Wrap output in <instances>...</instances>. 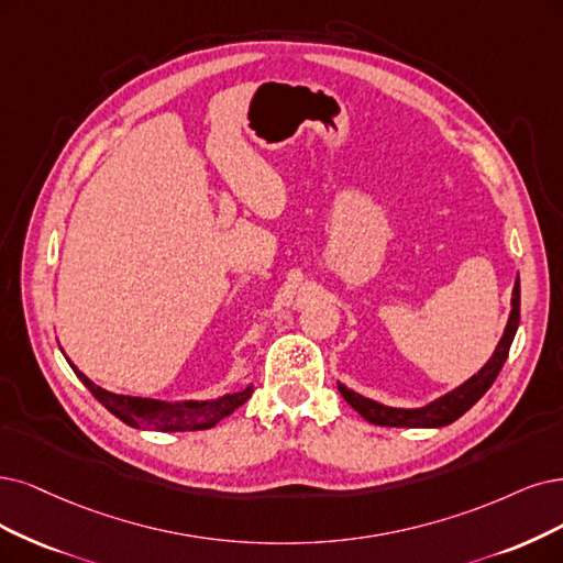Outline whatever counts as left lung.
<instances>
[{
	"instance_id": "obj_1",
	"label": "left lung",
	"mask_w": 563,
	"mask_h": 563,
	"mask_svg": "<svg viewBox=\"0 0 563 563\" xmlns=\"http://www.w3.org/2000/svg\"><path fill=\"white\" fill-rule=\"evenodd\" d=\"M517 327H519V276H517L515 287H512L510 316H508V324L504 329L501 341H498L494 355L487 360V364L481 371H477L475 376H471L466 383H462L460 387H454L452 391L443 394V397L433 399V401H429L427 406H420V408L385 406L380 401L362 397L360 391L345 387L343 383H339V391H341V397L371 424L404 427V429H439V427L452 424L454 420H460L462 415L477 399H481L483 394L492 387V383L496 380L498 371H501V366L508 360V350H510L512 339L517 334Z\"/></svg>"
}]
</instances>
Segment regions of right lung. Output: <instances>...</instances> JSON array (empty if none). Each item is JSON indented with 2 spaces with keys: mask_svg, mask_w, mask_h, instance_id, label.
<instances>
[{
  "mask_svg": "<svg viewBox=\"0 0 563 563\" xmlns=\"http://www.w3.org/2000/svg\"><path fill=\"white\" fill-rule=\"evenodd\" d=\"M69 366L74 368L78 380L92 391V397L103 408L113 412L115 418L122 420L124 424L143 429V431L211 429L253 397V385L243 387L241 391H229L218 399H206V401H162V399H145V397H128V394H115L103 387H97L86 373H80L71 362Z\"/></svg>",
  "mask_w": 563,
  "mask_h": 563,
  "instance_id": "right-lung-1",
  "label": "right lung"
}]
</instances>
